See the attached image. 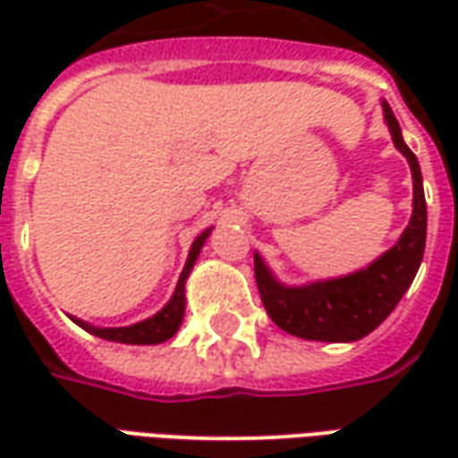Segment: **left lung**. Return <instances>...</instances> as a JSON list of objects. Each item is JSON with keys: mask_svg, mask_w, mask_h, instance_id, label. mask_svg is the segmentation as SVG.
I'll return each mask as SVG.
<instances>
[{"mask_svg": "<svg viewBox=\"0 0 458 458\" xmlns=\"http://www.w3.org/2000/svg\"><path fill=\"white\" fill-rule=\"evenodd\" d=\"M385 120L393 141L403 151L414 181L412 220L400 242L375 259L368 269L348 277L318 282L311 287H282L255 255V282L269 318L282 331L307 341H358L390 317L397 301L412 284L420 269L427 240V200L422 189V171L412 149L404 144L403 131L390 105L383 103Z\"/></svg>", "mask_w": 458, "mask_h": 458, "instance_id": "obj_1", "label": "left lung"}]
</instances>
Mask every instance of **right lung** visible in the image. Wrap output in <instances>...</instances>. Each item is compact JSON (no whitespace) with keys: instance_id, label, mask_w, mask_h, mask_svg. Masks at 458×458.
Segmentation results:
<instances>
[{"instance_id":"obj_1","label":"right lung","mask_w":458,"mask_h":458,"mask_svg":"<svg viewBox=\"0 0 458 458\" xmlns=\"http://www.w3.org/2000/svg\"><path fill=\"white\" fill-rule=\"evenodd\" d=\"M208 238V233H203L196 238V242L191 245L189 259H186V267L181 272L179 284H176V292H174V297L166 307L161 309L157 317L147 318V321H141V324H134V327H124V328H95L88 327L83 321H78L75 318V324L78 327H83L85 331H90L93 336L107 338V341H117V344H134V345H149V344H164V341H169L181 327V318H183V307H186V299H183V282L189 277L191 267H193V262L199 258L200 248H203V242Z\"/></svg>"}]
</instances>
